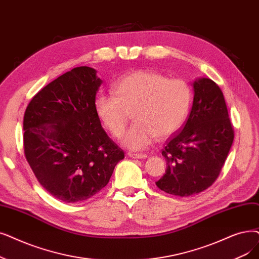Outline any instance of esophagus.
Returning a JSON list of instances; mask_svg holds the SVG:
<instances>
[{
	"mask_svg": "<svg viewBox=\"0 0 259 259\" xmlns=\"http://www.w3.org/2000/svg\"><path fill=\"white\" fill-rule=\"evenodd\" d=\"M128 155L130 156V157H132V159H146V157H147V154H145V153H132V152H129L128 153Z\"/></svg>",
	"mask_w": 259,
	"mask_h": 259,
	"instance_id": "34e87169",
	"label": "esophagus"
}]
</instances>
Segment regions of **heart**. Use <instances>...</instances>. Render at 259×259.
<instances>
[{
    "mask_svg": "<svg viewBox=\"0 0 259 259\" xmlns=\"http://www.w3.org/2000/svg\"><path fill=\"white\" fill-rule=\"evenodd\" d=\"M115 94L96 98L97 115L115 138L121 137L130 119L136 123L122 137L121 144L131 150L144 149L157 139L177 132L188 114L192 91L181 79L162 74L136 71L115 84Z\"/></svg>",
    "mask_w": 259,
    "mask_h": 259,
    "instance_id": "b5f03b06",
    "label": "heart"
}]
</instances>
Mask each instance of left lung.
<instances>
[{
  "label": "left lung",
  "instance_id": "left-lung-1",
  "mask_svg": "<svg viewBox=\"0 0 259 259\" xmlns=\"http://www.w3.org/2000/svg\"><path fill=\"white\" fill-rule=\"evenodd\" d=\"M194 100L182 130L162 154L167 168L155 184L165 193L188 197L203 192L220 174L234 140L226 100L209 78L193 82Z\"/></svg>",
  "mask_w": 259,
  "mask_h": 259
}]
</instances>
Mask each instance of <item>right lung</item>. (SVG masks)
Listing matches in <instances>:
<instances>
[{
	"mask_svg": "<svg viewBox=\"0 0 259 259\" xmlns=\"http://www.w3.org/2000/svg\"><path fill=\"white\" fill-rule=\"evenodd\" d=\"M75 67L39 91L24 119V152L39 183L55 198L76 203L109 182L123 151L100 125L95 100L103 80Z\"/></svg>",
	"mask_w": 259,
	"mask_h": 259,
	"instance_id": "obj_1",
	"label": "right lung"
}]
</instances>
